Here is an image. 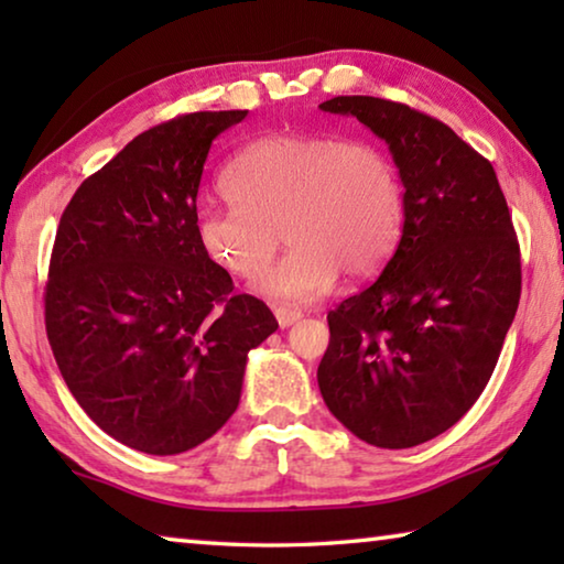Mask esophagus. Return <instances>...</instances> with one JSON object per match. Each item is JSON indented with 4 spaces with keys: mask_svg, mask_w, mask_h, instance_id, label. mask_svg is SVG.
<instances>
[{
    "mask_svg": "<svg viewBox=\"0 0 564 564\" xmlns=\"http://www.w3.org/2000/svg\"><path fill=\"white\" fill-rule=\"evenodd\" d=\"M273 313H275V321H279L281 328L293 326V323L301 321V316H303L299 308H289V305H275Z\"/></svg>",
    "mask_w": 564,
    "mask_h": 564,
    "instance_id": "34e87169",
    "label": "esophagus"
}]
</instances>
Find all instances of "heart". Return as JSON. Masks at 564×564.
<instances>
[{
  "instance_id": "heart-1",
  "label": "heart",
  "mask_w": 564,
  "mask_h": 564,
  "mask_svg": "<svg viewBox=\"0 0 564 564\" xmlns=\"http://www.w3.org/2000/svg\"><path fill=\"white\" fill-rule=\"evenodd\" d=\"M234 208L196 214L204 253L234 279L268 268L280 231L292 251L253 289L269 299L308 303L340 271L368 279L395 251L405 218L403 181L383 149L333 133H271L238 154L221 178Z\"/></svg>"
}]
</instances>
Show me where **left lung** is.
Here are the masks:
<instances>
[{"label": "left lung", "instance_id": "left-lung-1", "mask_svg": "<svg viewBox=\"0 0 564 564\" xmlns=\"http://www.w3.org/2000/svg\"><path fill=\"white\" fill-rule=\"evenodd\" d=\"M388 144L405 188L393 259L328 313L318 366L333 415L368 445L403 451L453 427L488 386L520 303V246L492 164L408 104L336 97Z\"/></svg>", "mask_w": 564, "mask_h": 564}]
</instances>
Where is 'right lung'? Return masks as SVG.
Returning <instances> with one entry per match:
<instances>
[{"mask_svg": "<svg viewBox=\"0 0 564 564\" xmlns=\"http://www.w3.org/2000/svg\"><path fill=\"white\" fill-rule=\"evenodd\" d=\"M246 113L196 111L139 133L56 228L46 338L76 403L133 451L178 455L221 431L248 350L279 328L196 238L208 151Z\"/></svg>", "mask_w": 564, "mask_h": 564, "instance_id": "right-lung-1", "label": "right lung"}]
</instances>
